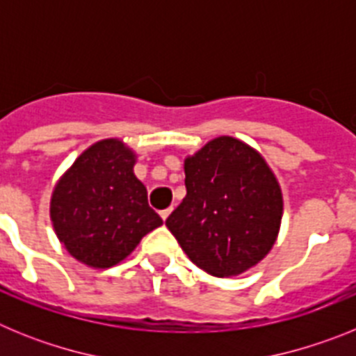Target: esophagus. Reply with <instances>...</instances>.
Masks as SVG:
<instances>
[{
    "mask_svg": "<svg viewBox=\"0 0 356 356\" xmlns=\"http://www.w3.org/2000/svg\"><path fill=\"white\" fill-rule=\"evenodd\" d=\"M171 210H172V209H165V210H162V212H160V217H162L163 221H165V219H168L169 213H171Z\"/></svg>",
    "mask_w": 356,
    "mask_h": 356,
    "instance_id": "obj_1",
    "label": "esophagus"
}]
</instances>
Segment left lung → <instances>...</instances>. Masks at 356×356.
Wrapping results in <instances>:
<instances>
[{
	"label": "left lung",
	"instance_id": "obj_1",
	"mask_svg": "<svg viewBox=\"0 0 356 356\" xmlns=\"http://www.w3.org/2000/svg\"><path fill=\"white\" fill-rule=\"evenodd\" d=\"M185 194L165 226L200 269L237 276L275 246L284 197L259 151L235 137H217L187 156Z\"/></svg>",
	"mask_w": 356,
	"mask_h": 356
}]
</instances>
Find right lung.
Listing matches in <instances>:
<instances>
[{
    "instance_id": "obj_1",
    "label": "right lung",
    "mask_w": 356,
    "mask_h": 356,
    "mask_svg": "<svg viewBox=\"0 0 356 356\" xmlns=\"http://www.w3.org/2000/svg\"><path fill=\"white\" fill-rule=\"evenodd\" d=\"M137 155L119 139L81 153L55 185L49 203L58 241L78 262L106 269L124 260L162 225L134 175Z\"/></svg>"
}]
</instances>
